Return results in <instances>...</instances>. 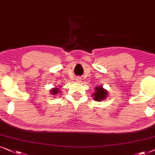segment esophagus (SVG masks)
<instances>
[{"mask_svg":"<svg viewBox=\"0 0 155 155\" xmlns=\"http://www.w3.org/2000/svg\"><path fill=\"white\" fill-rule=\"evenodd\" d=\"M76 81L80 82V81H81V78H77V79H76Z\"/></svg>","mask_w":155,"mask_h":155,"instance_id":"34e87169","label":"esophagus"}]
</instances>
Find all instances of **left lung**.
<instances>
[{
	"mask_svg": "<svg viewBox=\"0 0 155 155\" xmlns=\"http://www.w3.org/2000/svg\"><path fill=\"white\" fill-rule=\"evenodd\" d=\"M95 90H96V92L93 94L92 97H94V99L96 101H101L107 97L108 91L104 89L102 86H96Z\"/></svg>",
	"mask_w": 155,
	"mask_h": 155,
	"instance_id": "8db88e82",
	"label": "left lung"
}]
</instances>
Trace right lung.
Returning a JSON list of instances; mask_svg holds the SVG:
<instances>
[{
    "instance_id": "1",
    "label": "right lung",
    "mask_w": 155,
    "mask_h": 155,
    "mask_svg": "<svg viewBox=\"0 0 155 155\" xmlns=\"http://www.w3.org/2000/svg\"><path fill=\"white\" fill-rule=\"evenodd\" d=\"M59 91L60 90H59L58 88H52V89L50 91V93L51 95H56L58 94V92H60Z\"/></svg>"
}]
</instances>
